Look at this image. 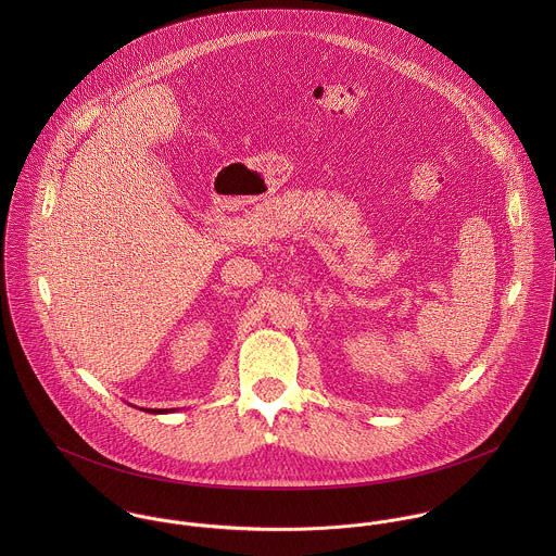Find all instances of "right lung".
<instances>
[{
  "label": "right lung",
  "instance_id": "add662e5",
  "mask_svg": "<svg viewBox=\"0 0 556 556\" xmlns=\"http://www.w3.org/2000/svg\"><path fill=\"white\" fill-rule=\"evenodd\" d=\"M146 413H166V408H143Z\"/></svg>",
  "mask_w": 556,
  "mask_h": 556
}]
</instances>
